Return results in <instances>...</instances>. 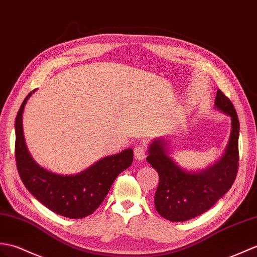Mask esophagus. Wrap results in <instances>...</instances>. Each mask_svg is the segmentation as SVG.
Returning a JSON list of instances; mask_svg holds the SVG:
<instances>
[{"instance_id": "obj_1", "label": "esophagus", "mask_w": 257, "mask_h": 257, "mask_svg": "<svg viewBox=\"0 0 257 257\" xmlns=\"http://www.w3.org/2000/svg\"><path fill=\"white\" fill-rule=\"evenodd\" d=\"M135 158L137 160H143L147 157V146L145 143H139L135 147Z\"/></svg>"}]
</instances>
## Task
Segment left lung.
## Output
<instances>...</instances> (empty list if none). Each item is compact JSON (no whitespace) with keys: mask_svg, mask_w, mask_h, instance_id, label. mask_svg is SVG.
<instances>
[{"mask_svg":"<svg viewBox=\"0 0 257 257\" xmlns=\"http://www.w3.org/2000/svg\"><path fill=\"white\" fill-rule=\"evenodd\" d=\"M214 105L231 117L232 130L223 157L209 169L199 173L182 170L168 156L162 139L154 140L149 148L147 161L159 173L154 205L160 216L170 221H186L209 210L236 178L240 122L232 101L220 89Z\"/></svg>","mask_w":257,"mask_h":257,"instance_id":"obj_1","label":"left lung"}]
</instances>
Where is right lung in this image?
<instances>
[{
  "label": "right lung",
  "instance_id": "1",
  "mask_svg": "<svg viewBox=\"0 0 257 257\" xmlns=\"http://www.w3.org/2000/svg\"><path fill=\"white\" fill-rule=\"evenodd\" d=\"M34 92L24 99L15 120V159L22 182L36 199L57 214L70 219L87 217L104 201L116 177L133 163V149L101 159L75 175H59L41 168L29 154L23 133L24 107Z\"/></svg>",
  "mask_w": 257,
  "mask_h": 257
}]
</instances>
